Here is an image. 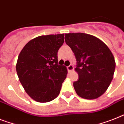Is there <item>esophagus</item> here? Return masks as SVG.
<instances>
[{
	"instance_id": "esophagus-1",
	"label": "esophagus",
	"mask_w": 124,
	"mask_h": 124,
	"mask_svg": "<svg viewBox=\"0 0 124 124\" xmlns=\"http://www.w3.org/2000/svg\"><path fill=\"white\" fill-rule=\"evenodd\" d=\"M66 68H67V70H68V71H69V72H70V71H71L73 70V65L70 64V65H69V66H67V67H66Z\"/></svg>"
}]
</instances>
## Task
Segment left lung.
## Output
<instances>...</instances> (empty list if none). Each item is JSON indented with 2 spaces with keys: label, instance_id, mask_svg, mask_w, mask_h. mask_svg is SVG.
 Returning a JSON list of instances; mask_svg holds the SVG:
<instances>
[{
  "label": "left lung",
  "instance_id": "8db88e82",
  "mask_svg": "<svg viewBox=\"0 0 124 124\" xmlns=\"http://www.w3.org/2000/svg\"><path fill=\"white\" fill-rule=\"evenodd\" d=\"M65 42L74 53L78 79L73 82L77 94L94 100L105 93L113 79L115 58L108 46L91 35L65 33Z\"/></svg>",
  "mask_w": 124,
  "mask_h": 124
}]
</instances>
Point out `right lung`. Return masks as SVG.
Returning <instances> with one entry per match:
<instances>
[{"label":"right lung","instance_id":"obj_1","mask_svg":"<svg viewBox=\"0 0 124 124\" xmlns=\"http://www.w3.org/2000/svg\"><path fill=\"white\" fill-rule=\"evenodd\" d=\"M64 33L37 37L19 54L16 71L25 91L35 101L46 103L58 96L67 70L58 63V51Z\"/></svg>","mask_w":124,"mask_h":124}]
</instances>
